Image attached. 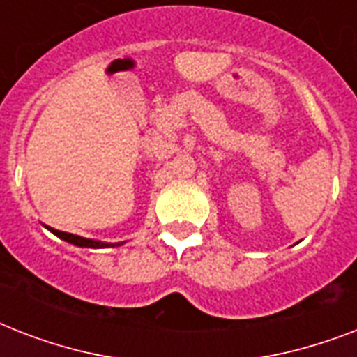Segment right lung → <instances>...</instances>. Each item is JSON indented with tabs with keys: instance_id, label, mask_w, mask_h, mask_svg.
Returning <instances> with one entry per match:
<instances>
[{
	"instance_id": "right-lung-1",
	"label": "right lung",
	"mask_w": 357,
	"mask_h": 357,
	"mask_svg": "<svg viewBox=\"0 0 357 357\" xmlns=\"http://www.w3.org/2000/svg\"><path fill=\"white\" fill-rule=\"evenodd\" d=\"M52 229V228H50ZM52 234L57 235L59 238H63L66 243H72L75 246H81V248H109V246H120V243H102V241H94V238H85L79 237V235L66 234V231H59V229H52Z\"/></svg>"
}]
</instances>
